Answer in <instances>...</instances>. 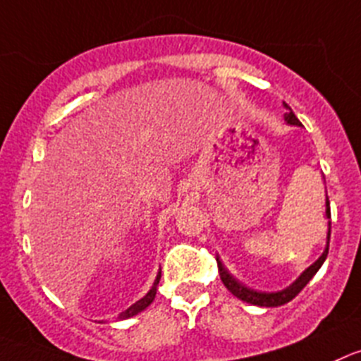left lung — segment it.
Segmentation results:
<instances>
[{
	"instance_id": "8db88e82",
	"label": "left lung",
	"mask_w": 361,
	"mask_h": 361,
	"mask_svg": "<svg viewBox=\"0 0 361 361\" xmlns=\"http://www.w3.org/2000/svg\"><path fill=\"white\" fill-rule=\"evenodd\" d=\"M285 109H287V114H285V121L287 124H292V126H301L299 119L295 117V114L292 112V109L285 103ZM326 217L331 219V212H329V201H328V194H326ZM329 235H331V221H328V237H326V247L324 252H322L321 257H319L317 262H313L298 279H295L292 285H288L287 288H283V290L278 292H258V290H252V288L245 287L242 285L238 279H235L230 272L226 271V267L222 265V262L217 258V264H219V274H221L222 283H224V287L238 298L240 301L249 302V305H255V306H265V308H274V306H281V305H287L288 301L295 298L302 288L306 287V283L313 278V276L317 274L319 269L322 267L324 264L326 257H328V249H329Z\"/></svg>"
}]
</instances>
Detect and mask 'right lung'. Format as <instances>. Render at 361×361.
<instances>
[{
    "label": "right lung",
    "mask_w": 361,
    "mask_h": 361,
    "mask_svg": "<svg viewBox=\"0 0 361 361\" xmlns=\"http://www.w3.org/2000/svg\"><path fill=\"white\" fill-rule=\"evenodd\" d=\"M160 276H161V272L158 271L157 279H154V283H153V287H151V290L147 292V294L144 295V298L140 299V301H137V302H135V305H131L130 308L124 310V312L121 313L119 317H117V321H123V319L133 317V315H137V313H140V312H142V310H146L147 306H149L151 302L154 301V295H157V287H158V283H160Z\"/></svg>",
    "instance_id": "1"
}]
</instances>
